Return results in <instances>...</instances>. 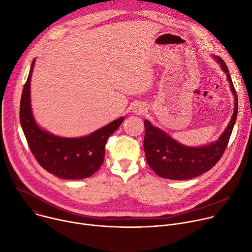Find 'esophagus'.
Here are the masks:
<instances>
[{"mask_svg": "<svg viewBox=\"0 0 252 252\" xmlns=\"http://www.w3.org/2000/svg\"><path fill=\"white\" fill-rule=\"evenodd\" d=\"M142 112H143V111H142V110H139V111H138V114H140V113H141V114H142Z\"/></svg>", "mask_w": 252, "mask_h": 252, "instance_id": "esophagus-1", "label": "esophagus"}]
</instances>
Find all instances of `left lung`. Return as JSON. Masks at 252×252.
I'll use <instances>...</instances> for the list:
<instances>
[{
    "mask_svg": "<svg viewBox=\"0 0 252 252\" xmlns=\"http://www.w3.org/2000/svg\"><path fill=\"white\" fill-rule=\"evenodd\" d=\"M214 58L226 74L230 89L235 97L234 112L231 121L215 142L200 148H190L175 141L164 131L154 126L146 120V133L143 139L146 158L151 168L160 177L172 179V181H184V179L196 177L208 171L219 162L228 145L237 118L238 100L226 63L220 57Z\"/></svg>",
    "mask_w": 252,
    "mask_h": 252,
    "instance_id": "obj_1",
    "label": "left lung"
}]
</instances>
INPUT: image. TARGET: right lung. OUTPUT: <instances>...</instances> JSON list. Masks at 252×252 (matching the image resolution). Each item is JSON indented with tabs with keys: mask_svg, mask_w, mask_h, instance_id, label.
<instances>
[{
	"mask_svg": "<svg viewBox=\"0 0 252 252\" xmlns=\"http://www.w3.org/2000/svg\"><path fill=\"white\" fill-rule=\"evenodd\" d=\"M33 63L34 60L20 103V122L32 154L43 168L60 178L82 179L93 175L103 162L107 138L119 128L125 118L78 138L60 137L41 129L31 109L30 83Z\"/></svg>",
	"mask_w": 252,
	"mask_h": 252,
	"instance_id": "add662e5",
	"label": "right lung"
}]
</instances>
